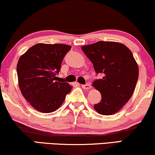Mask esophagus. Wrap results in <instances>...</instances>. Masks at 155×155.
I'll list each match as a JSON object with an SVG mask.
<instances>
[{
	"instance_id": "esophagus-1",
	"label": "esophagus",
	"mask_w": 155,
	"mask_h": 155,
	"mask_svg": "<svg viewBox=\"0 0 155 155\" xmlns=\"http://www.w3.org/2000/svg\"><path fill=\"white\" fill-rule=\"evenodd\" d=\"M81 87L84 89H89L91 88L90 84H84V85H81Z\"/></svg>"
}]
</instances>
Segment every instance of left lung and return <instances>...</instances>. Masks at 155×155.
<instances>
[{"mask_svg": "<svg viewBox=\"0 0 155 155\" xmlns=\"http://www.w3.org/2000/svg\"><path fill=\"white\" fill-rule=\"evenodd\" d=\"M103 78L92 86L101 93V99L94 108L102 115L117 113L130 99L139 77V68L132 53L125 45L114 41H98L81 47Z\"/></svg>", "mask_w": 155, "mask_h": 155, "instance_id": "1", "label": "left lung"}]
</instances>
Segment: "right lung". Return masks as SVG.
<instances>
[{"instance_id":"1","label":"right lung","mask_w":155,"mask_h":155,"mask_svg":"<svg viewBox=\"0 0 155 155\" xmlns=\"http://www.w3.org/2000/svg\"><path fill=\"white\" fill-rule=\"evenodd\" d=\"M71 46L65 44H37L19 58L18 86L23 97L36 110L51 113L61 107L71 86L57 81L62 60Z\"/></svg>"}]
</instances>
